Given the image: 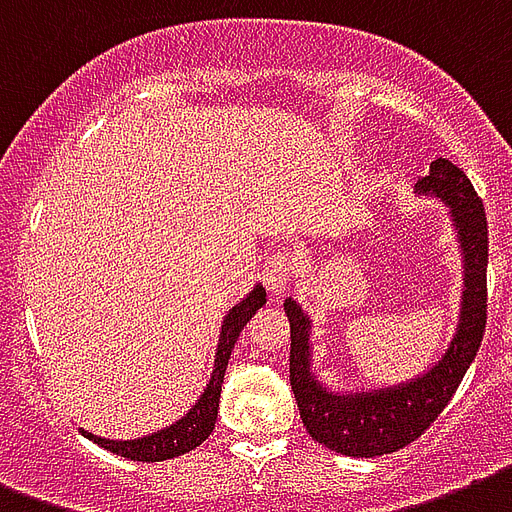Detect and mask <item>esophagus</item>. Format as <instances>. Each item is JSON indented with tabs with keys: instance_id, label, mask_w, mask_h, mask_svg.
<instances>
[{
	"instance_id": "esophagus-1",
	"label": "esophagus",
	"mask_w": 512,
	"mask_h": 512,
	"mask_svg": "<svg viewBox=\"0 0 512 512\" xmlns=\"http://www.w3.org/2000/svg\"><path fill=\"white\" fill-rule=\"evenodd\" d=\"M293 267H296V259H293V253L285 251V248L272 253V256L267 259V264H264L261 277H264V285H267V291L272 293L275 299L277 296H283L285 283H288Z\"/></svg>"
}]
</instances>
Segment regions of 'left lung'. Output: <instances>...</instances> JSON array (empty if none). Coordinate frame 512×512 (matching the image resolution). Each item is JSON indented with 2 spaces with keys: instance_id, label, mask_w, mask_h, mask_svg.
Here are the masks:
<instances>
[{
  "instance_id": "8db88e82",
  "label": "left lung",
  "mask_w": 512,
  "mask_h": 512,
  "mask_svg": "<svg viewBox=\"0 0 512 512\" xmlns=\"http://www.w3.org/2000/svg\"><path fill=\"white\" fill-rule=\"evenodd\" d=\"M417 194L449 208V221L462 256V293L446 350L417 376L387 387L336 390L315 371L312 318L296 299L283 301L291 323V387L301 422L312 441L344 457H382L417 441L433 425L462 376L475 360L486 328V264L489 229L465 170L435 157L417 181Z\"/></svg>"
}]
</instances>
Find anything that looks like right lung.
I'll return each mask as SVG.
<instances>
[{"label":"right lung","mask_w":512,"mask_h":512,"mask_svg":"<svg viewBox=\"0 0 512 512\" xmlns=\"http://www.w3.org/2000/svg\"><path fill=\"white\" fill-rule=\"evenodd\" d=\"M267 304V291L264 285L256 283L251 291L245 293L243 299L237 301L235 307L224 315V323L219 328V344H216V355H213V374L205 384V390L200 392V398L194 400L192 408L186 411L184 417L176 419L173 425L154 430V433L144 435V438H133V441H112V438H101V435L87 433L85 427H79V433L98 443L101 449L112 451L117 457L133 459V462H162V459L181 457L186 451L197 449L216 427V417H219V398L221 384H224V374H227L229 358L235 350L237 339L243 334L245 323L259 312V307Z\"/></svg>","instance_id":"add662e5"}]
</instances>
